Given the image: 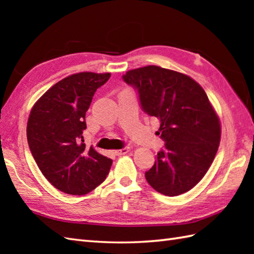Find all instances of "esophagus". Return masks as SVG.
Wrapping results in <instances>:
<instances>
[{"label": "esophagus", "mask_w": 254, "mask_h": 254, "mask_svg": "<svg viewBox=\"0 0 254 254\" xmlns=\"http://www.w3.org/2000/svg\"><path fill=\"white\" fill-rule=\"evenodd\" d=\"M131 150V148L130 147H123V148H121V149H118V150H116L115 152V154L116 155H124V154H127V153H128Z\"/></svg>", "instance_id": "obj_1"}]
</instances>
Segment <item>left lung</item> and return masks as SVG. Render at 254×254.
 <instances>
[{"mask_svg":"<svg viewBox=\"0 0 254 254\" xmlns=\"http://www.w3.org/2000/svg\"><path fill=\"white\" fill-rule=\"evenodd\" d=\"M137 91L142 110L160 122L165 148L145 172L156 191L180 195L196 186L217 153L220 123L204 89L179 72L148 65L122 76Z\"/></svg>","mask_w":254,"mask_h":254,"instance_id":"8db88e82","label":"left lung"}]
</instances>
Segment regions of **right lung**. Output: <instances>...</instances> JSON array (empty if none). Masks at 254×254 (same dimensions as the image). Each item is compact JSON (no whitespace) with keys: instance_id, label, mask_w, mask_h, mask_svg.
Here are the masks:
<instances>
[{"instance_id":"obj_1","label":"right lung","mask_w":254,"mask_h":254,"mask_svg":"<svg viewBox=\"0 0 254 254\" xmlns=\"http://www.w3.org/2000/svg\"><path fill=\"white\" fill-rule=\"evenodd\" d=\"M110 73L82 72L47 90L30 111L27 141L47 180L64 193L83 195L105 181L112 159L86 148L85 116L97 88Z\"/></svg>"}]
</instances>
